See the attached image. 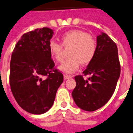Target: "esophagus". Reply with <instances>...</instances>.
<instances>
[{
	"label": "esophagus",
	"instance_id": "esophagus-1",
	"mask_svg": "<svg viewBox=\"0 0 133 133\" xmlns=\"http://www.w3.org/2000/svg\"><path fill=\"white\" fill-rule=\"evenodd\" d=\"M71 77H72L71 76H69V75H64V80H66V79H68L71 78Z\"/></svg>",
	"mask_w": 133,
	"mask_h": 133
}]
</instances>
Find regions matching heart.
Wrapping results in <instances>:
<instances>
[{
  "label": "heart",
  "mask_w": 133,
  "mask_h": 133,
  "mask_svg": "<svg viewBox=\"0 0 133 133\" xmlns=\"http://www.w3.org/2000/svg\"><path fill=\"white\" fill-rule=\"evenodd\" d=\"M62 43L66 49H70L67 60L62 62L58 66L60 71L71 74L77 69L79 63L85 65L94 58L96 51V41L93 37L80 30H70L62 35ZM51 56L58 62L62 60V45L54 41L49 43Z\"/></svg>",
  "instance_id": "b5f03b06"
}]
</instances>
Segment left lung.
Instances as JSON below:
<instances>
[{"instance_id": "1", "label": "left lung", "mask_w": 133, "mask_h": 133, "mask_svg": "<svg viewBox=\"0 0 133 133\" xmlns=\"http://www.w3.org/2000/svg\"><path fill=\"white\" fill-rule=\"evenodd\" d=\"M94 58L83 72L90 77H75L76 86L72 96L77 106L84 111H94L107 103L114 94L120 75L118 48L106 33L96 37Z\"/></svg>"}]
</instances>
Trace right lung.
<instances>
[{
    "mask_svg": "<svg viewBox=\"0 0 133 133\" xmlns=\"http://www.w3.org/2000/svg\"><path fill=\"white\" fill-rule=\"evenodd\" d=\"M53 35L54 30L49 28L28 32L22 36L12 53L11 90L18 105L30 114L47 112L63 82V75L54 69L49 53Z\"/></svg>",
    "mask_w": 133,
    "mask_h": 133,
    "instance_id": "obj_1",
    "label": "right lung"
}]
</instances>
